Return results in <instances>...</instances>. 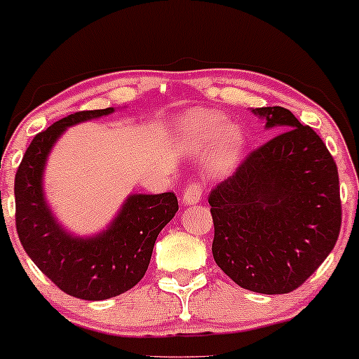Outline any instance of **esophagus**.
Here are the masks:
<instances>
[{"mask_svg": "<svg viewBox=\"0 0 359 359\" xmlns=\"http://www.w3.org/2000/svg\"><path fill=\"white\" fill-rule=\"evenodd\" d=\"M203 199V185L201 184H191L184 191L182 196V204L185 205H194Z\"/></svg>", "mask_w": 359, "mask_h": 359, "instance_id": "esophagus-1", "label": "esophagus"}]
</instances>
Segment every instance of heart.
Here are the masks:
<instances>
[{
	"instance_id": "heart-1",
	"label": "heart",
	"mask_w": 359,
	"mask_h": 359,
	"mask_svg": "<svg viewBox=\"0 0 359 359\" xmlns=\"http://www.w3.org/2000/svg\"><path fill=\"white\" fill-rule=\"evenodd\" d=\"M177 135H179L180 143L189 150L205 148L216 137L214 163L219 170L233 165L243 145L240 128L224 121L222 114L208 109H194L180 116L177 121Z\"/></svg>"
}]
</instances>
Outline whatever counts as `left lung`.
Here are the masks:
<instances>
[{"instance_id":"8db88e82","label":"left lung","mask_w":359,"mask_h":359,"mask_svg":"<svg viewBox=\"0 0 359 359\" xmlns=\"http://www.w3.org/2000/svg\"><path fill=\"white\" fill-rule=\"evenodd\" d=\"M251 111L280 133L211 191L212 257L246 290L288 294L334 248L341 229L339 177L325 143L290 111Z\"/></svg>"}]
</instances>
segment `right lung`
<instances>
[{
	"instance_id": "right-lung-1",
	"label": "right lung",
	"mask_w": 359,
	"mask_h": 359,
	"mask_svg": "<svg viewBox=\"0 0 359 359\" xmlns=\"http://www.w3.org/2000/svg\"><path fill=\"white\" fill-rule=\"evenodd\" d=\"M113 111H77L53 123L32 140L15 175L16 233L25 251L60 290L84 300L116 297L137 285L156 236L179 211L174 192L131 194L108 229L86 238L74 236L53 217L43 192L48 154L69 126Z\"/></svg>"
}]
</instances>
